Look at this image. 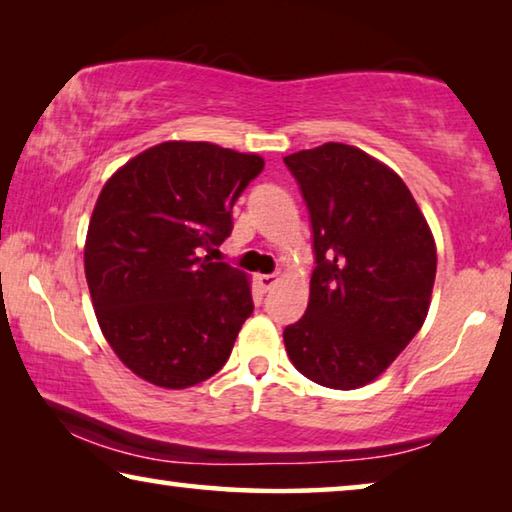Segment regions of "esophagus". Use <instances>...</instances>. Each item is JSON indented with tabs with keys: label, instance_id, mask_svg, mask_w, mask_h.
<instances>
[{
	"label": "esophagus",
	"instance_id": "34e87169",
	"mask_svg": "<svg viewBox=\"0 0 512 512\" xmlns=\"http://www.w3.org/2000/svg\"><path fill=\"white\" fill-rule=\"evenodd\" d=\"M257 282H259V287H262V291H271L277 282V275L275 273L273 275H257Z\"/></svg>",
	"mask_w": 512,
	"mask_h": 512
}]
</instances>
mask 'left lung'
Here are the masks:
<instances>
[{
  "label": "left lung",
  "instance_id": "left-lung-1",
  "mask_svg": "<svg viewBox=\"0 0 512 512\" xmlns=\"http://www.w3.org/2000/svg\"><path fill=\"white\" fill-rule=\"evenodd\" d=\"M284 164L307 203L316 255L307 311L284 327V345L307 379L352 391L420 332L436 244L404 180L357 146L327 142Z\"/></svg>",
  "mask_w": 512,
  "mask_h": 512
}]
</instances>
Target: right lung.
Wrapping results in <instances>:
<instances>
[{
  "label": "right lung",
  "instance_id": "add662e5",
  "mask_svg": "<svg viewBox=\"0 0 512 512\" xmlns=\"http://www.w3.org/2000/svg\"><path fill=\"white\" fill-rule=\"evenodd\" d=\"M264 169L255 153L162 142L128 160L94 205L85 277L99 327L137 377L189 388L228 361L253 314L248 277L210 253Z\"/></svg>",
  "mask_w": 512,
  "mask_h": 512
}]
</instances>
